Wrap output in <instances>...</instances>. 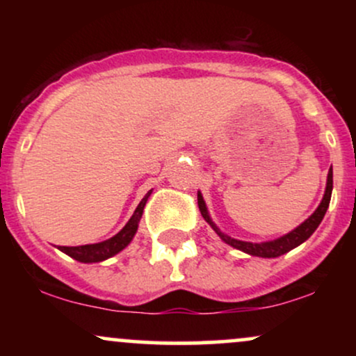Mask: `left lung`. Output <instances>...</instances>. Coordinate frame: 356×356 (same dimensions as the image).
<instances>
[{
    "label": "left lung",
    "mask_w": 356,
    "mask_h": 356,
    "mask_svg": "<svg viewBox=\"0 0 356 356\" xmlns=\"http://www.w3.org/2000/svg\"><path fill=\"white\" fill-rule=\"evenodd\" d=\"M332 191H333V169H330L328 181H326L325 195H323V201L320 202V206H318V209L314 211L313 214L309 216V218L306 219L303 224H301V226H298L295 231L288 232V234L283 236V238H280V239H276V241H269V243H261V244L244 243V241L231 239L229 236L222 234V232H220L218 227L214 226V222H212V220H211L209 214H207L206 202H204V199H202L201 194H197V204H199V211H201L202 218L211 224L212 229L218 232L219 238L222 239L224 243H227L232 248L239 249V251L248 252V254H251V256L277 257V256L284 254V252L291 251V249H295L296 246H300L301 243H305V241L308 239L314 231H316V227L320 226V222H321L323 218H325V214H326V209H328V206H330V199H332Z\"/></svg>",
    "instance_id": "1"
}]
</instances>
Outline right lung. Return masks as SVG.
<instances>
[{"mask_svg":"<svg viewBox=\"0 0 356 356\" xmlns=\"http://www.w3.org/2000/svg\"><path fill=\"white\" fill-rule=\"evenodd\" d=\"M149 195L150 192H147L145 197L142 199L140 204L137 206V209L134 212L132 218H130L129 222L124 226V229L118 232V234L113 236V238H110L99 244H85V246H72V248L60 246L58 249L60 251H63L65 254L73 257V259L80 261V263H99V261H104L107 259V257L115 256L117 252H120L122 249L132 241L134 236H136L138 222H140L142 212H144L145 202L147 199H149Z\"/></svg>","mask_w":356,"mask_h":356,"instance_id":"1","label":"right lung"}]
</instances>
